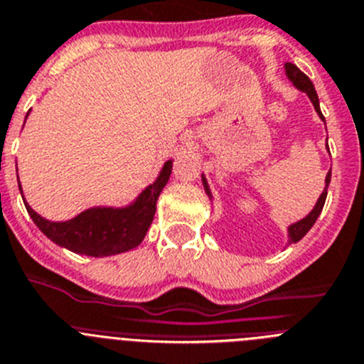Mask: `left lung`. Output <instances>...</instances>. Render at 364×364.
Here are the masks:
<instances>
[{
    "label": "left lung",
    "mask_w": 364,
    "mask_h": 364,
    "mask_svg": "<svg viewBox=\"0 0 364 364\" xmlns=\"http://www.w3.org/2000/svg\"><path fill=\"white\" fill-rule=\"evenodd\" d=\"M284 68H287L288 80L292 81V83L296 85L299 90L306 92V96H309L310 101L314 103V109L317 110V114H319L321 119L325 121V117H323V114H321V109H319V100H317L316 88H314L312 81L309 80V76H306V74H303V72H301L299 68H297L294 63H287V67H284ZM330 176H332V172H328V176H326V181H325L326 186H325V190H323L321 198L317 199V205L314 206V210L310 212L306 218L301 219V221H297V223H294L292 227L288 228V237H290L288 241H290V243H297L299 239H303L304 234H306V232H309L310 228L314 227V223H316L317 218H319L321 210H323V206H325V201H326V188H328V185H330ZM203 185H205L206 194L210 196V190H208V183H206L205 178H203Z\"/></svg>",
    "instance_id": "1"
}]
</instances>
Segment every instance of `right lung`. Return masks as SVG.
Returning <instances> with one entry per match:
<instances>
[{
	"label": "right lung",
	"instance_id": "obj_1",
	"mask_svg": "<svg viewBox=\"0 0 364 364\" xmlns=\"http://www.w3.org/2000/svg\"><path fill=\"white\" fill-rule=\"evenodd\" d=\"M170 174L172 161H166L156 183L150 185L134 205L127 208H90L70 221H47L36 214L31 206H25L39 230L61 247L94 257L119 254L137 247L143 241L156 214V203Z\"/></svg>",
	"mask_w": 364,
	"mask_h": 364
}]
</instances>
